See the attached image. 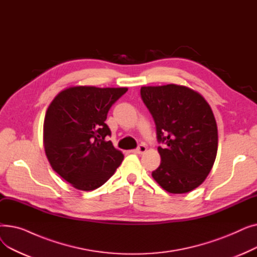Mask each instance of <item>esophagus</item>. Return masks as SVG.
<instances>
[{
	"label": "esophagus",
	"instance_id": "obj_1",
	"mask_svg": "<svg viewBox=\"0 0 257 257\" xmlns=\"http://www.w3.org/2000/svg\"><path fill=\"white\" fill-rule=\"evenodd\" d=\"M147 151V147L145 145H140L137 149H136V152L139 153V154H143Z\"/></svg>",
	"mask_w": 257,
	"mask_h": 257
}]
</instances>
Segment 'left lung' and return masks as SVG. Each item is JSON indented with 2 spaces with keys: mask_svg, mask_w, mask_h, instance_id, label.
I'll return each instance as SVG.
<instances>
[{
  "mask_svg": "<svg viewBox=\"0 0 257 257\" xmlns=\"http://www.w3.org/2000/svg\"><path fill=\"white\" fill-rule=\"evenodd\" d=\"M141 97L153 116L161 157L152 172L169 193H188L202 184L214 164L218 128L209 104L182 85L143 86Z\"/></svg>",
  "mask_w": 257,
  "mask_h": 257,
  "instance_id": "8db88e82",
  "label": "left lung"
}]
</instances>
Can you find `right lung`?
Here are the masks:
<instances>
[{
  "label": "right lung",
  "instance_id": "right-lung-1",
  "mask_svg": "<svg viewBox=\"0 0 257 257\" xmlns=\"http://www.w3.org/2000/svg\"><path fill=\"white\" fill-rule=\"evenodd\" d=\"M127 87L73 86L54 98L45 116L44 146L52 169L75 188L93 191L124 159L105 124L110 107Z\"/></svg>",
  "mask_w": 257,
  "mask_h": 257
}]
</instances>
